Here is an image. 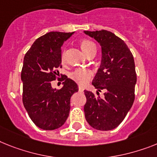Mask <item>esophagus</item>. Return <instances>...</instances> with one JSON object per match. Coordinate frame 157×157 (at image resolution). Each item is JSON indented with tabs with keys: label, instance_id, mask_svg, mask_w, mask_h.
<instances>
[{
	"label": "esophagus",
	"instance_id": "esophagus-1",
	"mask_svg": "<svg viewBox=\"0 0 157 157\" xmlns=\"http://www.w3.org/2000/svg\"><path fill=\"white\" fill-rule=\"evenodd\" d=\"M79 91H80V92H83V91H84V88L81 86H80L79 87Z\"/></svg>",
	"mask_w": 157,
	"mask_h": 157
}]
</instances>
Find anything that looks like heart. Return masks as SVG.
<instances>
[{"label":"heart","mask_w":157,"mask_h":157,"mask_svg":"<svg viewBox=\"0 0 157 157\" xmlns=\"http://www.w3.org/2000/svg\"><path fill=\"white\" fill-rule=\"evenodd\" d=\"M80 46L82 51L86 54L87 56L93 52H97V47L93 42L89 40H82L80 43ZM60 61L62 64L65 63V52L63 51L60 55ZM93 76V72L89 69L85 68H78L72 72L70 74V77L72 80L81 85H85Z\"/></svg>","instance_id":"1"}]
</instances>
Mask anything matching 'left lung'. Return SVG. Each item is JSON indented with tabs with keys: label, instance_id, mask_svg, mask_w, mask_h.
<instances>
[{
	"label": "left lung",
	"instance_id": "left-lung-1",
	"mask_svg": "<svg viewBox=\"0 0 157 157\" xmlns=\"http://www.w3.org/2000/svg\"><path fill=\"white\" fill-rule=\"evenodd\" d=\"M100 43L102 51L101 66L93 81L101 98L85 90V119L93 128L109 131L123 121L135 100L136 73L132 53L123 40L107 30L85 31Z\"/></svg>",
	"mask_w": 157,
	"mask_h": 157
}]
</instances>
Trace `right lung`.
Instances as JSON below:
<instances>
[{
    "mask_svg": "<svg viewBox=\"0 0 157 157\" xmlns=\"http://www.w3.org/2000/svg\"><path fill=\"white\" fill-rule=\"evenodd\" d=\"M73 33L50 32L37 38L24 57L21 70L22 101L30 119L44 130L61 127L70 111V98L78 91L75 81L60 74L64 85L52 89L59 79L61 45Z\"/></svg>",
    "mask_w": 157,
    "mask_h": 157,
    "instance_id": "obj_1",
    "label": "right lung"
}]
</instances>
